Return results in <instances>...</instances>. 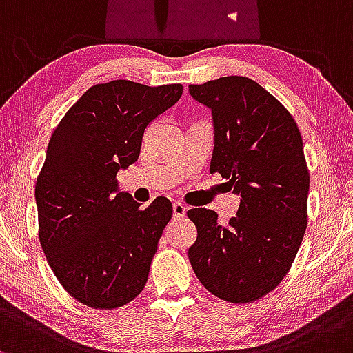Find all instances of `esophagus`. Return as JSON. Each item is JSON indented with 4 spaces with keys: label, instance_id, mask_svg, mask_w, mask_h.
Here are the masks:
<instances>
[{
    "label": "esophagus",
    "instance_id": "34e87169",
    "mask_svg": "<svg viewBox=\"0 0 353 353\" xmlns=\"http://www.w3.org/2000/svg\"><path fill=\"white\" fill-rule=\"evenodd\" d=\"M185 213H187V208H185V205L178 203V201H175L173 203V219H183Z\"/></svg>",
    "mask_w": 353,
    "mask_h": 353
}]
</instances>
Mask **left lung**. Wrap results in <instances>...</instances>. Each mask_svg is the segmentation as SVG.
Wrapping results in <instances>:
<instances>
[{"instance_id":"obj_1","label":"left lung","mask_w":353,"mask_h":353,"mask_svg":"<svg viewBox=\"0 0 353 353\" xmlns=\"http://www.w3.org/2000/svg\"><path fill=\"white\" fill-rule=\"evenodd\" d=\"M188 91L212 110L210 172L240 196L227 225L213 210H188L196 227L190 263L219 299L255 302L282 282L307 228L310 175L302 134L282 103L250 78L223 77Z\"/></svg>"}]
</instances>
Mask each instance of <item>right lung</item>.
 Listing matches in <instances>:
<instances>
[{
    "label": "right lung",
    "mask_w": 353,
    "mask_h": 353,
    "mask_svg": "<svg viewBox=\"0 0 353 353\" xmlns=\"http://www.w3.org/2000/svg\"><path fill=\"white\" fill-rule=\"evenodd\" d=\"M181 93V85H94L51 134L34 187L39 243L63 288L86 307H123L148 280L172 203L158 196L141 208L120 192L117 173L138 160L146 126Z\"/></svg>",
    "instance_id": "right-lung-1"
}]
</instances>
